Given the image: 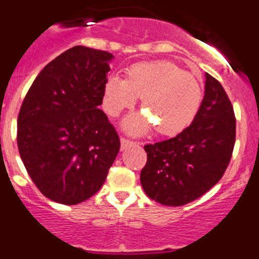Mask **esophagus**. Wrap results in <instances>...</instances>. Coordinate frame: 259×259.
Returning a JSON list of instances; mask_svg holds the SVG:
<instances>
[{"mask_svg": "<svg viewBox=\"0 0 259 259\" xmlns=\"http://www.w3.org/2000/svg\"><path fill=\"white\" fill-rule=\"evenodd\" d=\"M120 142H121V150H125V149H127L129 147H134V145L138 144L137 142H133V140L126 139V138H124V137L120 139Z\"/></svg>", "mask_w": 259, "mask_h": 259, "instance_id": "34e87169", "label": "esophagus"}]
</instances>
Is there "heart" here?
Wrapping results in <instances>:
<instances>
[{
  "mask_svg": "<svg viewBox=\"0 0 259 259\" xmlns=\"http://www.w3.org/2000/svg\"><path fill=\"white\" fill-rule=\"evenodd\" d=\"M142 97L144 114L133 115L124 126L132 134H143L152 124L162 135H176L196 117L202 102V87L190 72L167 60L135 63L126 78L107 77L102 106L110 116H119Z\"/></svg>",
  "mask_w": 259,
  "mask_h": 259,
  "instance_id": "b5f03b06",
  "label": "heart"
}]
</instances>
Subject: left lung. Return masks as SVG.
Returning <instances> with one entry per match:
<instances>
[{"mask_svg": "<svg viewBox=\"0 0 259 259\" xmlns=\"http://www.w3.org/2000/svg\"><path fill=\"white\" fill-rule=\"evenodd\" d=\"M235 144L233 105L206 73L205 96L192 124L168 140L147 144L140 183L148 197L167 206L199 199L225 173Z\"/></svg>", "mask_w": 259, "mask_h": 259, "instance_id": "left-lung-1", "label": "left lung"}]
</instances>
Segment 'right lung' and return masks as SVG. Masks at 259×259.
<instances>
[{
	"label": "right lung",
	"mask_w": 259,
	"mask_h": 259,
	"mask_svg": "<svg viewBox=\"0 0 259 259\" xmlns=\"http://www.w3.org/2000/svg\"><path fill=\"white\" fill-rule=\"evenodd\" d=\"M111 53L73 47L37 74L17 117V147L48 199L86 201L101 188L120 149L102 104Z\"/></svg>",
	"instance_id": "add662e5"
}]
</instances>
